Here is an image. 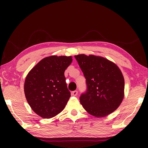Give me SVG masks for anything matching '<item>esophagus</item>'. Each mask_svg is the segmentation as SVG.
I'll return each instance as SVG.
<instances>
[{"mask_svg":"<svg viewBox=\"0 0 148 148\" xmlns=\"http://www.w3.org/2000/svg\"><path fill=\"white\" fill-rule=\"evenodd\" d=\"M72 95L73 96H76L77 95V90H74L72 92Z\"/></svg>","mask_w":148,"mask_h":148,"instance_id":"esophagus-1","label":"esophagus"}]
</instances>
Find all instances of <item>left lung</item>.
<instances>
[{
  "mask_svg": "<svg viewBox=\"0 0 148 148\" xmlns=\"http://www.w3.org/2000/svg\"><path fill=\"white\" fill-rule=\"evenodd\" d=\"M86 79V90L79 100L84 109L96 117H103L117 109L124 97L125 81L114 63L100 56H74Z\"/></svg>",
  "mask_w": 148,
  "mask_h": 148,
  "instance_id": "left-lung-1",
  "label": "left lung"
}]
</instances>
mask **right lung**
<instances>
[{
	"mask_svg": "<svg viewBox=\"0 0 148 148\" xmlns=\"http://www.w3.org/2000/svg\"><path fill=\"white\" fill-rule=\"evenodd\" d=\"M71 56H51L40 60L25 81L24 91L28 103L37 114L51 118L62 112L71 97L64 72Z\"/></svg>",
	"mask_w": 148,
	"mask_h": 148,
	"instance_id": "right-lung-1",
	"label": "right lung"
}]
</instances>
